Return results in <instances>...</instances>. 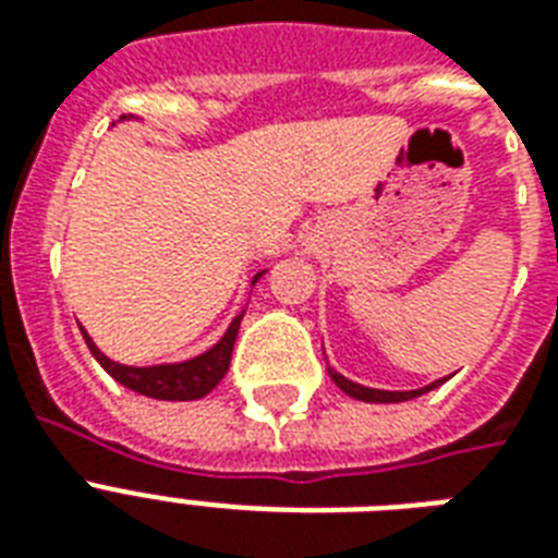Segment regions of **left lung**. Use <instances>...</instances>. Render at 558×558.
<instances>
[{"mask_svg":"<svg viewBox=\"0 0 558 558\" xmlns=\"http://www.w3.org/2000/svg\"><path fill=\"white\" fill-rule=\"evenodd\" d=\"M327 371H330L332 381H336V385H339V388L344 390L348 397L362 399V402H405V399H414V397H420V393H428V390L437 388V385H442V381H446V379H440V381H434V385H428V388H420V390H373V388H362V385H356V381L344 379V376L332 371L330 365H327Z\"/></svg>","mask_w":558,"mask_h":558,"instance_id":"left-lung-1","label":"left lung"}]
</instances>
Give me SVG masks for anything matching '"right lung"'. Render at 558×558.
I'll return each mask as SVG.
<instances>
[{"label": "right lung", "instance_id": "1", "mask_svg": "<svg viewBox=\"0 0 558 558\" xmlns=\"http://www.w3.org/2000/svg\"><path fill=\"white\" fill-rule=\"evenodd\" d=\"M260 278V275H257ZM240 322L243 315H236L228 332L219 339L217 348H210L208 353L191 359V362H182V365H159V367H126L118 365L112 359H107L100 353L92 339L83 332V339L89 344L92 356L98 359L100 367L112 376L116 381H121L124 388L135 390V393H144V397L153 399H202L205 393L217 388L219 379L228 373L231 365V353H234L236 330H240Z\"/></svg>", "mask_w": 558, "mask_h": 558}]
</instances>
